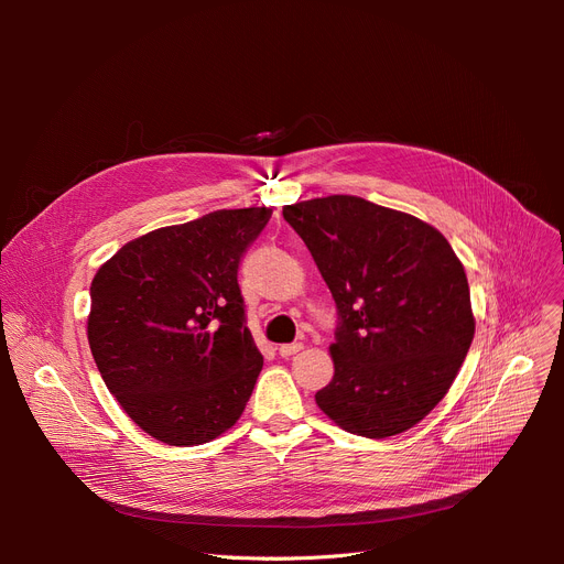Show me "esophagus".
Returning <instances> with one entry per match:
<instances>
[{"label": "esophagus", "instance_id": "esophagus-1", "mask_svg": "<svg viewBox=\"0 0 564 564\" xmlns=\"http://www.w3.org/2000/svg\"><path fill=\"white\" fill-rule=\"evenodd\" d=\"M302 349H304L302 343H288V345H281V347H279V354H281L283 359H288V357H294V354L302 351Z\"/></svg>", "mask_w": 564, "mask_h": 564}]
</instances>
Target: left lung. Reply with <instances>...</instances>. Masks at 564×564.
<instances>
[{"label":"left lung","mask_w":564,"mask_h":564,"mask_svg":"<svg viewBox=\"0 0 564 564\" xmlns=\"http://www.w3.org/2000/svg\"><path fill=\"white\" fill-rule=\"evenodd\" d=\"M338 308L334 379L317 406L349 434L421 423L466 359L476 317L462 260L434 226L359 196L283 207Z\"/></svg>","instance_id":"8db88e82"}]
</instances>
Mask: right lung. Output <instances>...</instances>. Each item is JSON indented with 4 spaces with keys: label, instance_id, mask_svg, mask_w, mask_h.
Masks as SVG:
<instances>
[{
    "label": "right lung",
    "instance_id": "1",
    "mask_svg": "<svg viewBox=\"0 0 564 564\" xmlns=\"http://www.w3.org/2000/svg\"><path fill=\"white\" fill-rule=\"evenodd\" d=\"M272 207L217 210L145 232L91 281L86 336L109 393L169 446L230 430L262 357L245 324L237 270Z\"/></svg>",
    "mask_w": 564,
    "mask_h": 564
}]
</instances>
